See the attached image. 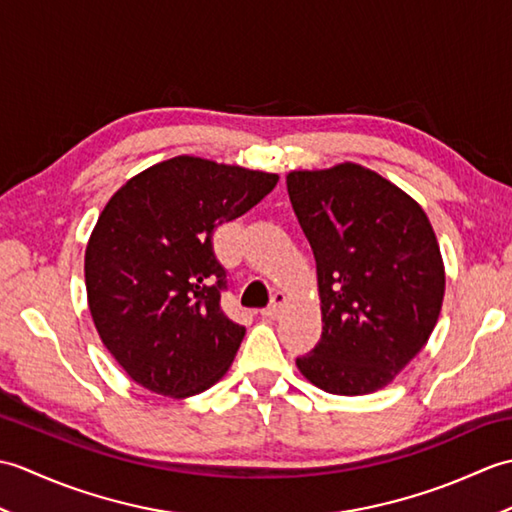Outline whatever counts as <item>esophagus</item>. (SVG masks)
<instances>
[{
    "mask_svg": "<svg viewBox=\"0 0 512 512\" xmlns=\"http://www.w3.org/2000/svg\"><path fill=\"white\" fill-rule=\"evenodd\" d=\"M284 308H286V297L281 295V292H275L273 303H270L266 310H262V317L268 319V321H275V319L281 317V312H284Z\"/></svg>",
    "mask_w": 512,
    "mask_h": 512,
    "instance_id": "34e87169",
    "label": "esophagus"
}]
</instances>
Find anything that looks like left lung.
Listing matches in <instances>:
<instances>
[{"instance_id":"8db88e82","label":"left lung","mask_w":512,"mask_h":512,"mask_svg":"<svg viewBox=\"0 0 512 512\" xmlns=\"http://www.w3.org/2000/svg\"><path fill=\"white\" fill-rule=\"evenodd\" d=\"M286 184L317 259L323 321L299 372L328 394H374L438 323L447 277L436 233L411 195L356 162L290 171Z\"/></svg>"}]
</instances>
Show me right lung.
<instances>
[{"mask_svg":"<svg viewBox=\"0 0 512 512\" xmlns=\"http://www.w3.org/2000/svg\"><path fill=\"white\" fill-rule=\"evenodd\" d=\"M277 173L176 156L136 173L105 204L85 248L88 306L136 385L169 398L220 380L246 330L220 308L213 231L275 189Z\"/></svg>","mask_w":512,"mask_h":512,"instance_id":"1","label":"right lung"}]
</instances>
